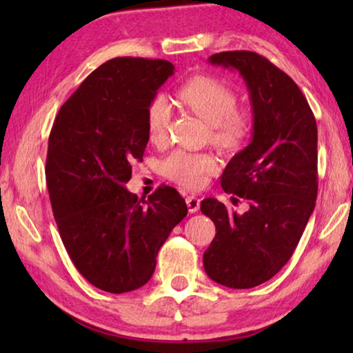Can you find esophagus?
Masks as SVG:
<instances>
[{"label":"esophagus","mask_w":353,"mask_h":353,"mask_svg":"<svg viewBox=\"0 0 353 353\" xmlns=\"http://www.w3.org/2000/svg\"><path fill=\"white\" fill-rule=\"evenodd\" d=\"M187 207H188V212L190 213H196L199 210L201 207V199L198 196H188L187 198Z\"/></svg>","instance_id":"1"}]
</instances>
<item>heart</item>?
I'll return each mask as SVG.
<instances>
[{
	"mask_svg": "<svg viewBox=\"0 0 353 353\" xmlns=\"http://www.w3.org/2000/svg\"><path fill=\"white\" fill-rule=\"evenodd\" d=\"M179 99L187 109L208 124V140L219 151L234 154L241 151L252 137L254 118L246 109H238V94L229 83L208 74H196L179 88ZM172 119L170 101L155 97L146 110L149 140L160 145L168 137ZM218 170L214 155L185 151L172 152L162 163V174L183 188L199 190L207 177Z\"/></svg>",
	"mask_w": 353,
	"mask_h": 353,
	"instance_id": "obj_1",
	"label": "heart"
}]
</instances>
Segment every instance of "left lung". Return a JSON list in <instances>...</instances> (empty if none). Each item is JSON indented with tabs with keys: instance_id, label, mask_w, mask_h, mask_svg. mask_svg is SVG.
I'll list each match as a JSON object with an SVG mask.
<instances>
[{
	"instance_id": "left-lung-1",
	"label": "left lung",
	"mask_w": 353,
	"mask_h": 353,
	"mask_svg": "<svg viewBox=\"0 0 353 353\" xmlns=\"http://www.w3.org/2000/svg\"><path fill=\"white\" fill-rule=\"evenodd\" d=\"M246 82L254 130L221 176L225 193L249 201L243 214L213 198L201 212L216 225L204 252L207 276L246 290L272 279L291 259L318 196V128L301 88L266 57L225 51L208 57Z\"/></svg>"
}]
</instances>
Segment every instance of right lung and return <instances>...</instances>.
Here are the masks:
<instances>
[{
  "mask_svg": "<svg viewBox=\"0 0 353 353\" xmlns=\"http://www.w3.org/2000/svg\"><path fill=\"white\" fill-rule=\"evenodd\" d=\"M172 74L162 59H112L61 107L48 140L46 185L63 246L88 282L113 294L149 282L159 249L188 213L174 188L145 201L124 187L148 145V105Z\"/></svg>",
  "mask_w": 353,
  "mask_h": 353,
  "instance_id": "add662e5",
  "label": "right lung"
}]
</instances>
